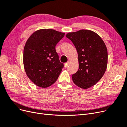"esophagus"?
I'll list each match as a JSON object with an SVG mask.
<instances>
[{
  "label": "esophagus",
  "instance_id": "esophagus-1",
  "mask_svg": "<svg viewBox=\"0 0 127 127\" xmlns=\"http://www.w3.org/2000/svg\"><path fill=\"white\" fill-rule=\"evenodd\" d=\"M69 64V61H68V62L66 63H65V64H64V68H67V67L68 66Z\"/></svg>",
  "mask_w": 127,
  "mask_h": 127
}]
</instances>
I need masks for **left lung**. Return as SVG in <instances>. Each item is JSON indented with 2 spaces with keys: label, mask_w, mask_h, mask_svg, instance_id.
Returning <instances> with one entry per match:
<instances>
[{
  "label": "left lung",
  "mask_w": 127,
  "mask_h": 127,
  "mask_svg": "<svg viewBox=\"0 0 127 127\" xmlns=\"http://www.w3.org/2000/svg\"><path fill=\"white\" fill-rule=\"evenodd\" d=\"M78 53L79 69L72 75L73 82L87 89L100 80L107 66V51L104 42L97 33L81 30L66 34Z\"/></svg>",
  "instance_id": "left-lung-1"
}]
</instances>
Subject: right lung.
<instances>
[{
    "instance_id": "obj_1",
    "label": "right lung",
    "mask_w": 127,
    "mask_h": 127,
    "mask_svg": "<svg viewBox=\"0 0 127 127\" xmlns=\"http://www.w3.org/2000/svg\"><path fill=\"white\" fill-rule=\"evenodd\" d=\"M64 33L52 29H41L34 32L27 40L23 52L26 74L37 86L47 88L54 84L62 71L56 45Z\"/></svg>"
}]
</instances>
